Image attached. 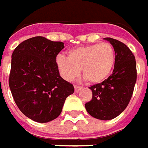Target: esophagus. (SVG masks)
I'll return each mask as SVG.
<instances>
[{"mask_svg":"<svg viewBox=\"0 0 148 148\" xmlns=\"http://www.w3.org/2000/svg\"><path fill=\"white\" fill-rule=\"evenodd\" d=\"M81 89H82V87L77 86V85H74V91H75V92H78Z\"/></svg>","mask_w":148,"mask_h":148,"instance_id":"obj_1","label":"esophagus"}]
</instances>
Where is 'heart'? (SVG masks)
Listing matches in <instances>:
<instances>
[{
  "instance_id": "heart-1",
  "label": "heart",
  "mask_w": 148,
  "mask_h": 148,
  "mask_svg": "<svg viewBox=\"0 0 148 148\" xmlns=\"http://www.w3.org/2000/svg\"><path fill=\"white\" fill-rule=\"evenodd\" d=\"M115 52L108 43L80 46L70 49L67 58L59 56L57 64L64 79L71 81L82 70L83 78L91 84L105 81L114 68Z\"/></svg>"
}]
</instances>
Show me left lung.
I'll use <instances>...</instances> for the list:
<instances>
[{
  "mask_svg": "<svg viewBox=\"0 0 148 148\" xmlns=\"http://www.w3.org/2000/svg\"><path fill=\"white\" fill-rule=\"evenodd\" d=\"M104 40L115 51L114 69L105 81L89 87L92 98L85 103V108L91 116L106 121L120 115L129 104L137 79V70L135 57L126 45L112 38Z\"/></svg>",
  "mask_w": 148,
  "mask_h": 148,
  "instance_id": "1",
  "label": "left lung"
}]
</instances>
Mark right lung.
<instances>
[{
  "instance_id": "right-lung-1",
  "label": "right lung",
  "mask_w": 148,
  "mask_h": 148,
  "mask_svg": "<svg viewBox=\"0 0 148 148\" xmlns=\"http://www.w3.org/2000/svg\"><path fill=\"white\" fill-rule=\"evenodd\" d=\"M64 43L36 36L18 45L12 54L9 85L15 103L28 118L40 123L56 119L73 84L61 78L56 62Z\"/></svg>"
}]
</instances>
